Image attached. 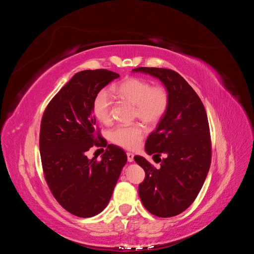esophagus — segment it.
I'll return each mask as SVG.
<instances>
[{"label": "esophagus", "mask_w": 254, "mask_h": 254, "mask_svg": "<svg viewBox=\"0 0 254 254\" xmlns=\"http://www.w3.org/2000/svg\"><path fill=\"white\" fill-rule=\"evenodd\" d=\"M133 158H134V155H133L132 152H127V160H128V162H132Z\"/></svg>", "instance_id": "34e87169"}]
</instances>
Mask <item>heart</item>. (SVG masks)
Instances as JSON below:
<instances>
[{"mask_svg":"<svg viewBox=\"0 0 254 254\" xmlns=\"http://www.w3.org/2000/svg\"><path fill=\"white\" fill-rule=\"evenodd\" d=\"M121 99L134 106V117L145 125L156 126L167 110L170 97L165 88L152 87L148 80L128 77L113 88ZM112 98L107 90L99 91L93 101V113L97 121L109 124L112 119ZM144 129L141 125L118 126L110 132V140L126 149L136 148L142 142Z\"/></svg>","mask_w":254,"mask_h":254,"instance_id":"heart-1","label":"heart"}]
</instances>
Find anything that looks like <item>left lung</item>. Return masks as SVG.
<instances>
[{"label":"left lung","instance_id":"obj_1","mask_svg":"<svg viewBox=\"0 0 254 254\" xmlns=\"http://www.w3.org/2000/svg\"><path fill=\"white\" fill-rule=\"evenodd\" d=\"M132 72L158 78L170 97L164 117L145 143L146 153L158 157L160 168L141 156L134 161L145 171L139 195L146 210L158 217H173L193 203L210 170L206 112L196 92L177 72L161 67H137Z\"/></svg>","mask_w":254,"mask_h":254}]
</instances>
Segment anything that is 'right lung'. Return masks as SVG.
<instances>
[{
	"instance_id": "add662e5",
	"label": "right lung",
	"mask_w": 254,
	"mask_h": 254,
	"mask_svg": "<svg viewBox=\"0 0 254 254\" xmlns=\"http://www.w3.org/2000/svg\"><path fill=\"white\" fill-rule=\"evenodd\" d=\"M120 75L108 70L76 73L48 105L40 128V156L45 180L67 212L92 217L109 203L127 155L109 144L101 161L87 159L93 144L107 142L95 133L93 101Z\"/></svg>"
}]
</instances>
